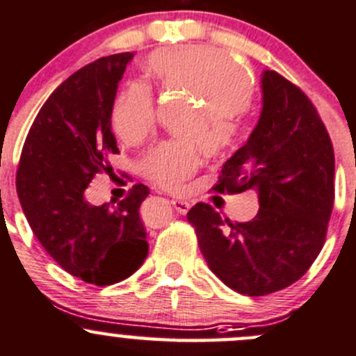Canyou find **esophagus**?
Segmentation results:
<instances>
[{
    "label": "esophagus",
    "mask_w": 356,
    "mask_h": 356,
    "mask_svg": "<svg viewBox=\"0 0 356 356\" xmlns=\"http://www.w3.org/2000/svg\"><path fill=\"white\" fill-rule=\"evenodd\" d=\"M171 204H173V207L177 209L178 214H186V212H188V209H190V202H186V200L175 199V200H171Z\"/></svg>",
    "instance_id": "1"
}]
</instances>
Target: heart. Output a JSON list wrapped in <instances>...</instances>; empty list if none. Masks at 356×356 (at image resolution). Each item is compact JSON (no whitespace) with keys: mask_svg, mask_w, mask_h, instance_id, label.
<instances>
[{"mask_svg":"<svg viewBox=\"0 0 356 356\" xmlns=\"http://www.w3.org/2000/svg\"><path fill=\"white\" fill-rule=\"evenodd\" d=\"M149 72L164 92H185L202 99V106L181 120L178 130L218 154L234 145L241 134L240 111L254 94V76L241 61L207 46H183L156 51ZM156 108L145 83L134 82L120 94L111 109V128L120 140L137 144L152 131ZM200 163L199 147L186 138L164 140L142 157L140 170L156 185L178 188Z\"/></svg>","mask_w":356,"mask_h":356,"instance_id":"obj_1","label":"heart"}]
</instances>
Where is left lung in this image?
I'll return each instance as SVG.
<instances>
[{"mask_svg": "<svg viewBox=\"0 0 356 356\" xmlns=\"http://www.w3.org/2000/svg\"><path fill=\"white\" fill-rule=\"evenodd\" d=\"M262 113L214 190H255L259 212L232 222L212 205L188 211L209 269L234 291L264 296L298 281L322 250L334 205V149L317 109L274 70L262 75Z\"/></svg>", "mask_w": 356, "mask_h": 356, "instance_id": "obj_1", "label": "left lung"}]
</instances>
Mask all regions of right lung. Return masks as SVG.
I'll return each instance as SVG.
<instances>
[{
	"mask_svg": "<svg viewBox=\"0 0 356 356\" xmlns=\"http://www.w3.org/2000/svg\"><path fill=\"white\" fill-rule=\"evenodd\" d=\"M131 58H99L70 75L35 116L17 170L18 200L44 250L96 286L127 280L149 254L138 216L147 186L134 185L115 207L83 199L92 178L111 168L108 156L120 154L111 109Z\"/></svg>",
	"mask_w": 356,
	"mask_h": 356,
	"instance_id": "1",
	"label": "right lung"
}]
</instances>
